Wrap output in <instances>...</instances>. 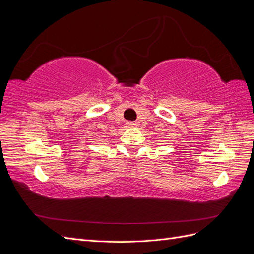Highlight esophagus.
Listing matches in <instances>:
<instances>
[{"label": "esophagus", "mask_w": 254, "mask_h": 254, "mask_svg": "<svg viewBox=\"0 0 254 254\" xmlns=\"http://www.w3.org/2000/svg\"><path fill=\"white\" fill-rule=\"evenodd\" d=\"M126 124H127L129 127H135V126H136V123H135V122H127Z\"/></svg>", "instance_id": "esophagus-1"}]
</instances>
